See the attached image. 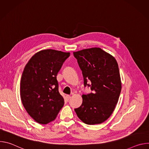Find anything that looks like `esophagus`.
Returning a JSON list of instances; mask_svg holds the SVG:
<instances>
[{
    "label": "esophagus",
    "instance_id": "34e87169",
    "mask_svg": "<svg viewBox=\"0 0 149 149\" xmlns=\"http://www.w3.org/2000/svg\"><path fill=\"white\" fill-rule=\"evenodd\" d=\"M71 98V96L70 95H67V96H66V99H67V101H68L69 100H70V98Z\"/></svg>",
    "mask_w": 149,
    "mask_h": 149
}]
</instances>
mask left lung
I'll return each mask as SVG.
<instances>
[{
  "mask_svg": "<svg viewBox=\"0 0 149 149\" xmlns=\"http://www.w3.org/2000/svg\"><path fill=\"white\" fill-rule=\"evenodd\" d=\"M73 54L82 71L84 87H90L92 91L82 95L81 105L74 110L84 123L101 124L113 113L121 93L118 63L113 56L100 48Z\"/></svg>",
  "mask_w": 149,
  "mask_h": 149,
  "instance_id": "left-lung-1",
  "label": "left lung"
}]
</instances>
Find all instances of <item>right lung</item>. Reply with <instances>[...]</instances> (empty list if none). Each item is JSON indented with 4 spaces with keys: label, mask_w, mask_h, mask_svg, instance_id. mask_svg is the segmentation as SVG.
Returning <instances> with one entry per match:
<instances>
[{
    "label": "right lung",
    "mask_w": 149,
    "mask_h": 149,
    "mask_svg": "<svg viewBox=\"0 0 149 149\" xmlns=\"http://www.w3.org/2000/svg\"><path fill=\"white\" fill-rule=\"evenodd\" d=\"M70 55V52L54 49L41 51L24 68L20 80L21 100L29 116L39 124L54 121L64 104L56 75Z\"/></svg>",
    "instance_id": "1"
}]
</instances>
